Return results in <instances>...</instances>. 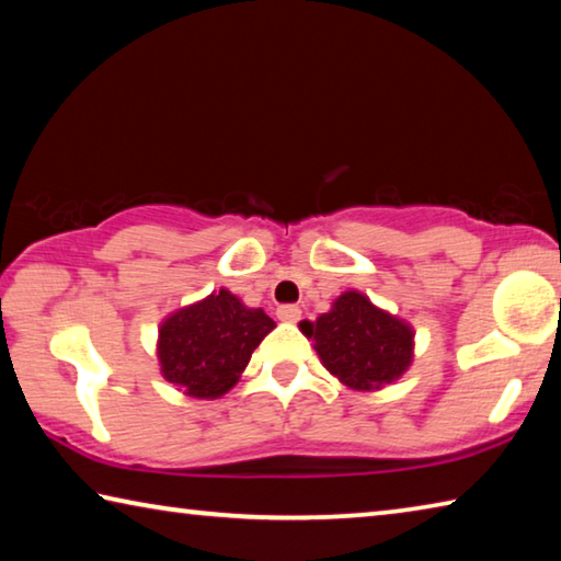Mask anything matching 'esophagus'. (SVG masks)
Masks as SVG:
<instances>
[{"label":"esophagus","instance_id":"esophagus-1","mask_svg":"<svg viewBox=\"0 0 561 561\" xmlns=\"http://www.w3.org/2000/svg\"><path fill=\"white\" fill-rule=\"evenodd\" d=\"M277 317H279L282 321H299L301 309L297 307V304H284V307L277 309Z\"/></svg>","mask_w":561,"mask_h":561}]
</instances>
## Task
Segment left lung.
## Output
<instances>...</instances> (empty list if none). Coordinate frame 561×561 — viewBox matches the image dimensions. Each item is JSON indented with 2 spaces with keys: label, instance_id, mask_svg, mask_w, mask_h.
I'll return each mask as SVG.
<instances>
[{
  "label": "left lung",
  "instance_id": "obj_1",
  "mask_svg": "<svg viewBox=\"0 0 561 561\" xmlns=\"http://www.w3.org/2000/svg\"><path fill=\"white\" fill-rule=\"evenodd\" d=\"M301 331L317 341L321 364L356 391H378L396 381L413 358L411 327L358 291L341 294L317 324L301 321Z\"/></svg>",
  "mask_w": 561,
  "mask_h": 561
}]
</instances>
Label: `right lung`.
<instances>
[{
  "instance_id": "obj_1",
  "label": "right lung",
  "mask_w": 561,
  "mask_h": 561,
  "mask_svg": "<svg viewBox=\"0 0 561 561\" xmlns=\"http://www.w3.org/2000/svg\"><path fill=\"white\" fill-rule=\"evenodd\" d=\"M274 329L262 309L220 289L175 311L160 327V371L193 398H217L230 391L250 364L252 351Z\"/></svg>"
}]
</instances>
